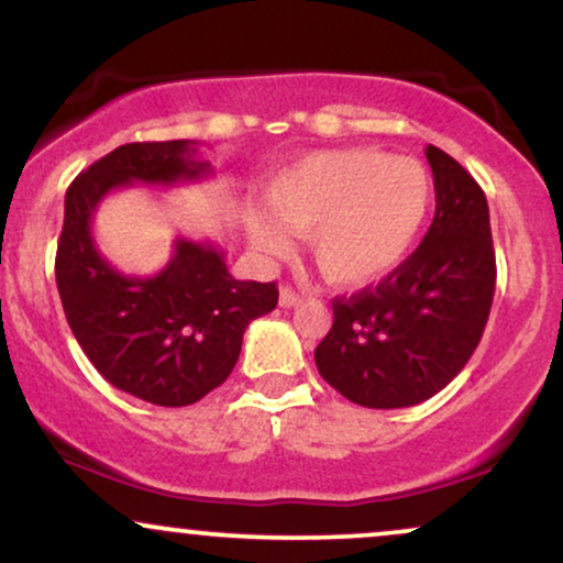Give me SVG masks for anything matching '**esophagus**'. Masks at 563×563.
<instances>
[{
  "label": "esophagus",
  "instance_id": "obj_1",
  "mask_svg": "<svg viewBox=\"0 0 563 563\" xmlns=\"http://www.w3.org/2000/svg\"><path fill=\"white\" fill-rule=\"evenodd\" d=\"M300 302H302V297L297 295L292 287H282V292H279L282 308H295V305H300Z\"/></svg>",
  "mask_w": 563,
  "mask_h": 563
}]
</instances>
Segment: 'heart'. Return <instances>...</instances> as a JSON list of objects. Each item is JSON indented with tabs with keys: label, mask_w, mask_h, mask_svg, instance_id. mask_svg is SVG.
<instances>
[{
	"label": "heart",
	"mask_w": 563,
	"mask_h": 563,
	"mask_svg": "<svg viewBox=\"0 0 563 563\" xmlns=\"http://www.w3.org/2000/svg\"><path fill=\"white\" fill-rule=\"evenodd\" d=\"M433 203V179L418 158L376 148L305 154L271 179L267 213L247 219V238L263 255L289 250V232H308L321 274L360 289L386 279L418 240Z\"/></svg>",
	"instance_id": "b5f03b06"
}]
</instances>
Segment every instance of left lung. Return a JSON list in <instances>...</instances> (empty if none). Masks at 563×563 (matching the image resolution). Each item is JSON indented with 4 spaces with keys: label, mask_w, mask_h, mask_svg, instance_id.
Returning a JSON list of instances; mask_svg holds the SVG:
<instances>
[{
    "label": "left lung",
    "mask_w": 563,
    "mask_h": 563,
    "mask_svg": "<svg viewBox=\"0 0 563 563\" xmlns=\"http://www.w3.org/2000/svg\"><path fill=\"white\" fill-rule=\"evenodd\" d=\"M435 217L420 247L378 287L336 297L334 325L316 346L325 384L360 407L397 409L439 394L473 357L496 289L488 200L435 145Z\"/></svg>",
    "instance_id": "8db88e82"
}]
</instances>
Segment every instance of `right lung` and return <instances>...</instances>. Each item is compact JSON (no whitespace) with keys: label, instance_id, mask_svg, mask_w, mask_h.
Wrapping results in <instances>:
<instances>
[{"label":"right lung","instance_id":"add662e5","mask_svg":"<svg viewBox=\"0 0 563 563\" xmlns=\"http://www.w3.org/2000/svg\"><path fill=\"white\" fill-rule=\"evenodd\" d=\"M192 141L128 143L90 164L65 196L57 289L90 363L120 391L158 407L196 405L238 365L242 334L279 302L274 282H240L213 242L175 240L154 276H130L101 255L93 213L124 185L175 187L211 175Z\"/></svg>","mask_w":563,"mask_h":563}]
</instances>
